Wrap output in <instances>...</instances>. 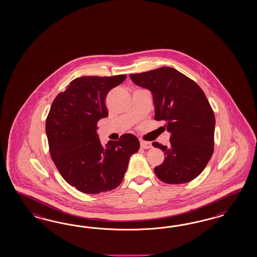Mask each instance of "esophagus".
<instances>
[{
	"instance_id": "1",
	"label": "esophagus",
	"mask_w": 257,
	"mask_h": 257,
	"mask_svg": "<svg viewBox=\"0 0 257 257\" xmlns=\"http://www.w3.org/2000/svg\"><path fill=\"white\" fill-rule=\"evenodd\" d=\"M140 146H141V148L143 149H150L153 147V145H152V142H149V141H144V140L140 141Z\"/></svg>"
}]
</instances>
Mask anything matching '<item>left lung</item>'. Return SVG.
Listing matches in <instances>:
<instances>
[{
    "label": "left lung",
    "mask_w": 257,
    "mask_h": 257,
    "mask_svg": "<svg viewBox=\"0 0 257 257\" xmlns=\"http://www.w3.org/2000/svg\"><path fill=\"white\" fill-rule=\"evenodd\" d=\"M138 86L154 96L155 119L164 120L171 133L170 145H153L165 154L155 168L166 184H185L198 177L214 152L215 115L202 88L193 80L170 67L131 74Z\"/></svg>",
    "instance_id": "obj_1"
}]
</instances>
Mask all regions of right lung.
Segmentation results:
<instances>
[{
  "label": "right lung",
  "instance_id": "right-lung-1",
  "mask_svg": "<svg viewBox=\"0 0 257 257\" xmlns=\"http://www.w3.org/2000/svg\"><path fill=\"white\" fill-rule=\"evenodd\" d=\"M125 78H76L55 97L47 116L51 157L64 180L83 193L99 194L118 187L130 156L140 150L132 134L110 140L105 147L97 134L99 119L108 116L107 93Z\"/></svg>",
  "mask_w": 257,
  "mask_h": 257
}]
</instances>
